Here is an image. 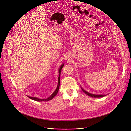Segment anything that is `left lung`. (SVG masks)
Returning <instances> with one entry per match:
<instances>
[{
    "label": "left lung",
    "mask_w": 131,
    "mask_h": 131,
    "mask_svg": "<svg viewBox=\"0 0 131 131\" xmlns=\"http://www.w3.org/2000/svg\"><path fill=\"white\" fill-rule=\"evenodd\" d=\"M81 88L82 91L85 93L87 94V95H88L89 96H90L91 97H92V98H101V97H103L106 96V95H95V94H93L90 93L87 91H86L85 90H84L82 87H81Z\"/></svg>",
    "instance_id": "obj_1"
}]
</instances>
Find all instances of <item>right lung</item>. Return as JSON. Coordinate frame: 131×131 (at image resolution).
Here are the masks:
<instances>
[{
	"label": "right lung",
	"instance_id": "add662e5",
	"mask_svg": "<svg viewBox=\"0 0 131 131\" xmlns=\"http://www.w3.org/2000/svg\"><path fill=\"white\" fill-rule=\"evenodd\" d=\"M64 66V64H63L62 65H61V66L60 67V68L59 69V71H58V73H59V76H58V84H57V86L56 87V90L54 91V92L53 93L51 94V95H50V97L47 99H39V98H38L36 97H29L28 96H27L28 98H30L32 100H35V101H39V102H42V101H49V100H51L52 99H53L56 96V94L58 93V90H59V86H60V74H61V70L62 69L63 67Z\"/></svg>",
	"mask_w": 131,
	"mask_h": 131
}]
</instances>
